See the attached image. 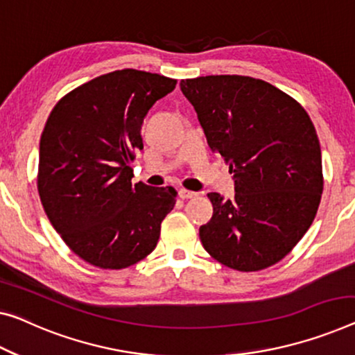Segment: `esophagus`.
<instances>
[{
  "label": "esophagus",
  "mask_w": 355,
  "mask_h": 355,
  "mask_svg": "<svg viewBox=\"0 0 355 355\" xmlns=\"http://www.w3.org/2000/svg\"><path fill=\"white\" fill-rule=\"evenodd\" d=\"M178 194H180V198H182V199H193V198H196V196H198V193L189 191V189H180Z\"/></svg>",
  "instance_id": "34e87169"
}]
</instances>
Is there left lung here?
Here are the masks:
<instances>
[{
	"instance_id": "1",
	"label": "left lung",
	"mask_w": 355,
	"mask_h": 355,
	"mask_svg": "<svg viewBox=\"0 0 355 355\" xmlns=\"http://www.w3.org/2000/svg\"><path fill=\"white\" fill-rule=\"evenodd\" d=\"M180 87L236 183L232 200L207 194L214 215L199 228L200 242L236 271L272 266L313 225L324 191L313 121L293 97L263 79L200 76L183 79Z\"/></svg>"
}]
</instances>
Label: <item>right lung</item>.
Returning <instances> with one entry per match:
<instances>
[{
    "instance_id": "obj_1",
    "label": "right lung",
    "mask_w": 355,
    "mask_h": 355,
    "mask_svg": "<svg viewBox=\"0 0 355 355\" xmlns=\"http://www.w3.org/2000/svg\"><path fill=\"white\" fill-rule=\"evenodd\" d=\"M177 79L140 70L107 73L57 102L40 140L38 193L68 248L100 269L144 260L173 209L172 187L132 184L140 129L153 105Z\"/></svg>"
}]
</instances>
